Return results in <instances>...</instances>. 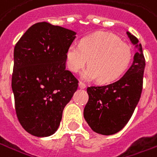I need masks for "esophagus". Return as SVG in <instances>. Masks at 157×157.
<instances>
[{
  "mask_svg": "<svg viewBox=\"0 0 157 157\" xmlns=\"http://www.w3.org/2000/svg\"><path fill=\"white\" fill-rule=\"evenodd\" d=\"M79 88L80 89H85L86 88V84L82 82H79Z\"/></svg>",
  "mask_w": 157,
  "mask_h": 157,
  "instance_id": "obj_1",
  "label": "esophagus"
}]
</instances>
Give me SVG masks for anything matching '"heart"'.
Here are the masks:
<instances>
[{
	"label": "heart",
	"mask_w": 157,
	"mask_h": 157,
	"mask_svg": "<svg viewBox=\"0 0 157 157\" xmlns=\"http://www.w3.org/2000/svg\"><path fill=\"white\" fill-rule=\"evenodd\" d=\"M132 57L129 46L108 33H96L72 43L66 52L68 69L77 73L89 61V68L82 76L84 80L98 79L101 83L116 81L128 67Z\"/></svg>",
	"instance_id": "1"
}]
</instances>
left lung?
Segmentation results:
<instances>
[{
	"label": "left lung",
	"instance_id": "obj_1",
	"mask_svg": "<svg viewBox=\"0 0 157 157\" xmlns=\"http://www.w3.org/2000/svg\"><path fill=\"white\" fill-rule=\"evenodd\" d=\"M136 48L132 65L121 78L101 86L87 89L89 101L83 116L91 129L101 135H114L124 127L140 100L143 90L145 59L138 39L127 32Z\"/></svg>",
	"mask_w": 157,
	"mask_h": 157
}]
</instances>
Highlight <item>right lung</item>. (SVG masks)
Masks as SVG:
<instances>
[{
    "label": "right lung",
    "mask_w": 157,
    "mask_h": 157,
    "mask_svg": "<svg viewBox=\"0 0 157 157\" xmlns=\"http://www.w3.org/2000/svg\"><path fill=\"white\" fill-rule=\"evenodd\" d=\"M75 35L60 26L38 22L14 46L15 112L22 128L35 136L56 131L65 106L77 90V79L66 70V52Z\"/></svg>",
    "instance_id": "obj_1"
}]
</instances>
